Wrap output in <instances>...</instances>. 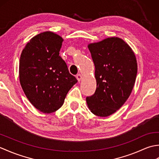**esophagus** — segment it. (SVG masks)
I'll return each instance as SVG.
<instances>
[{"instance_id":"1","label":"esophagus","mask_w":159,"mask_h":159,"mask_svg":"<svg viewBox=\"0 0 159 159\" xmlns=\"http://www.w3.org/2000/svg\"><path fill=\"white\" fill-rule=\"evenodd\" d=\"M76 77V79H77V80H79V81H80V80H81V79H82V76L80 75V74H78Z\"/></svg>"}]
</instances>
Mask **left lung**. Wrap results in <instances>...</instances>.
<instances>
[{
	"label": "left lung",
	"instance_id": "left-lung-1",
	"mask_svg": "<svg viewBox=\"0 0 159 159\" xmlns=\"http://www.w3.org/2000/svg\"><path fill=\"white\" fill-rule=\"evenodd\" d=\"M88 48L97 85L95 93L86 98L87 106L97 116H109L130 95L137 73L136 57L128 43L116 37L89 43Z\"/></svg>",
	"mask_w": 159,
	"mask_h": 159
}]
</instances>
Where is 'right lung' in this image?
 Wrapping results in <instances>:
<instances>
[{
	"label": "right lung",
	"mask_w": 159,
	"mask_h": 159,
	"mask_svg": "<svg viewBox=\"0 0 159 159\" xmlns=\"http://www.w3.org/2000/svg\"><path fill=\"white\" fill-rule=\"evenodd\" d=\"M63 41L52 32L41 33L26 43L20 56V85L30 102L43 113L61 108L77 83L59 56Z\"/></svg>",
	"instance_id": "1"
}]
</instances>
